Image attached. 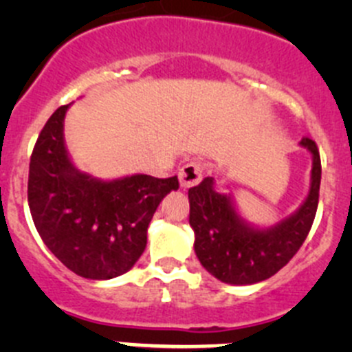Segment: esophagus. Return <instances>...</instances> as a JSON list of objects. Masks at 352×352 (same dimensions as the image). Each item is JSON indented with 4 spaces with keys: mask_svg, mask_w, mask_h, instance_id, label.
I'll use <instances>...</instances> for the list:
<instances>
[{
    "mask_svg": "<svg viewBox=\"0 0 352 352\" xmlns=\"http://www.w3.org/2000/svg\"><path fill=\"white\" fill-rule=\"evenodd\" d=\"M202 179V165L199 162H190L180 168L179 172V180L180 187L184 189H189V187L197 186Z\"/></svg>",
    "mask_w": 352,
    "mask_h": 352,
    "instance_id": "esophagus-1",
    "label": "esophagus"
}]
</instances>
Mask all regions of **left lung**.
<instances>
[{
    "mask_svg": "<svg viewBox=\"0 0 352 352\" xmlns=\"http://www.w3.org/2000/svg\"><path fill=\"white\" fill-rule=\"evenodd\" d=\"M300 144L314 156L310 192L293 216L271 228L258 230L245 223L230 196L216 192L212 177L189 189L194 250L202 267L216 279L228 285H254L269 279L307 240L317 214L322 163L314 140L303 138Z\"/></svg>",
    "mask_w": 352,
    "mask_h": 352,
    "instance_id": "left-lung-1",
    "label": "left lung"
}]
</instances>
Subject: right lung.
I'll return each instance as SVG.
<instances>
[{
	"label": "right lung",
	"mask_w": 352,
	"mask_h": 352,
	"mask_svg": "<svg viewBox=\"0 0 352 352\" xmlns=\"http://www.w3.org/2000/svg\"><path fill=\"white\" fill-rule=\"evenodd\" d=\"M67 107L49 117L32 151L28 208L41 239L69 271L112 279L141 257L156 208L179 189V179L131 175L104 182L78 172L63 138Z\"/></svg>",
	"instance_id": "right-lung-1"
}]
</instances>
